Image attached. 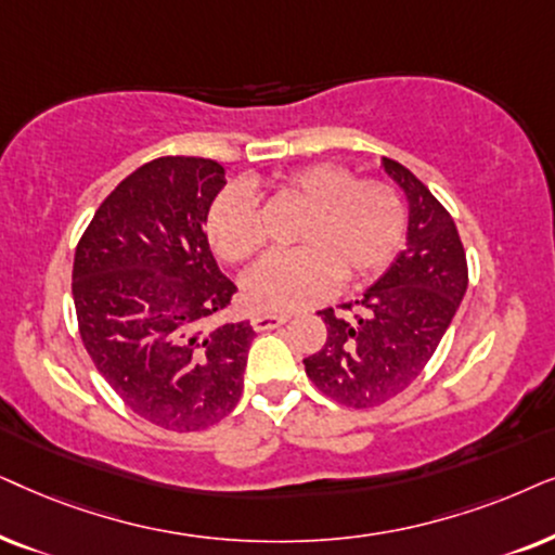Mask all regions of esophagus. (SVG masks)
Here are the masks:
<instances>
[{"label": "esophagus", "mask_w": 555, "mask_h": 555, "mask_svg": "<svg viewBox=\"0 0 555 555\" xmlns=\"http://www.w3.org/2000/svg\"><path fill=\"white\" fill-rule=\"evenodd\" d=\"M286 320H289V317H286V314L258 312V314H254V320H250V324H254L256 332H266V330H273V327H282Z\"/></svg>", "instance_id": "esophagus-1"}]
</instances>
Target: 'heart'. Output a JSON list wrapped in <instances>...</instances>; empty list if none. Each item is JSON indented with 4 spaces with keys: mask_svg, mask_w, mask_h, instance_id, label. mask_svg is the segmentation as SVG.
Masks as SVG:
<instances>
[{
    "mask_svg": "<svg viewBox=\"0 0 555 555\" xmlns=\"http://www.w3.org/2000/svg\"><path fill=\"white\" fill-rule=\"evenodd\" d=\"M279 195L299 203L294 243L243 279L248 305L266 312L312 307L343 284L363 282L386 269L405 235V205L386 182L358 180L350 169L317 162L279 177ZM205 235L228 263L248 261L263 246L254 195L241 184L220 190L205 216Z\"/></svg>",
    "mask_w": 555,
    "mask_h": 555,
    "instance_id": "b5f03b06",
    "label": "heart"
}]
</instances>
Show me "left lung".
Masks as SVG:
<instances>
[{
    "instance_id": "obj_1",
    "label": "left lung",
    "mask_w": 555,
    "mask_h": 555,
    "mask_svg": "<svg viewBox=\"0 0 555 555\" xmlns=\"http://www.w3.org/2000/svg\"><path fill=\"white\" fill-rule=\"evenodd\" d=\"M409 201L405 248L363 297L317 312L327 343L305 358L309 380L332 401L373 409L403 393L452 324L467 292V256L452 216L411 169L383 157Z\"/></svg>"
}]
</instances>
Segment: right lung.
<instances>
[{"label":"right lung","instance_id":"obj_1","mask_svg":"<svg viewBox=\"0 0 555 555\" xmlns=\"http://www.w3.org/2000/svg\"><path fill=\"white\" fill-rule=\"evenodd\" d=\"M223 184L212 159L146 162L101 203L73 261L93 365L137 416L169 431H201L241 401L254 327L205 330L235 294L205 235Z\"/></svg>","mask_w":555,"mask_h":555}]
</instances>
